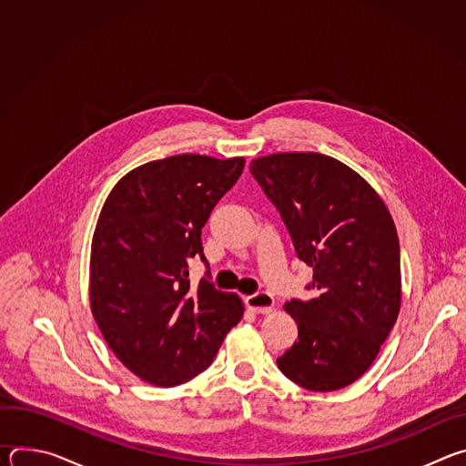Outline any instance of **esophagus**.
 I'll return each mask as SVG.
<instances>
[{
	"label": "esophagus",
	"mask_w": 466,
	"mask_h": 466,
	"mask_svg": "<svg viewBox=\"0 0 466 466\" xmlns=\"http://www.w3.org/2000/svg\"><path fill=\"white\" fill-rule=\"evenodd\" d=\"M245 304L248 309H252L254 313H263L268 315L275 309V299L269 293H256L245 299Z\"/></svg>",
	"instance_id": "34e87169"
}]
</instances>
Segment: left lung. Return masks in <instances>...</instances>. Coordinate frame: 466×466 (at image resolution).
Returning a JSON list of instances; mask_svg holds the SVG:
<instances>
[{"mask_svg":"<svg viewBox=\"0 0 466 466\" xmlns=\"http://www.w3.org/2000/svg\"><path fill=\"white\" fill-rule=\"evenodd\" d=\"M250 173L313 268V299L284 304L299 341L279 369L309 390L343 389L372 365L400 311L394 221L378 191L331 157L275 153L254 158Z\"/></svg>","mask_w":466,"mask_h":466,"instance_id":"8db88e82","label":"left lung"}]
</instances>
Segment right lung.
<instances>
[{
	"instance_id": "right-lung-1",
	"label": "right lung",
	"mask_w": 466,
	"mask_h": 466,
	"mask_svg": "<svg viewBox=\"0 0 466 466\" xmlns=\"http://www.w3.org/2000/svg\"><path fill=\"white\" fill-rule=\"evenodd\" d=\"M243 157L175 155L128 171L101 208L90 252V308L116 358L140 380L175 387L212 365L241 320L236 293L189 286L201 230L236 184Z\"/></svg>"
}]
</instances>
